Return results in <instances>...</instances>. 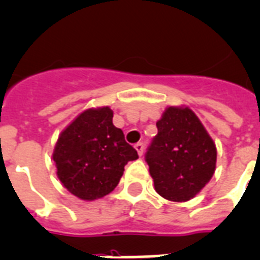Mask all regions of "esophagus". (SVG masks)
Returning a JSON list of instances; mask_svg holds the SVG:
<instances>
[{
	"mask_svg": "<svg viewBox=\"0 0 260 260\" xmlns=\"http://www.w3.org/2000/svg\"><path fill=\"white\" fill-rule=\"evenodd\" d=\"M134 147H135V150L138 151V155L142 156L143 155V151H145V145H143L142 142H138V143H137V145L134 146Z\"/></svg>",
	"mask_w": 260,
	"mask_h": 260,
	"instance_id": "obj_1",
	"label": "esophagus"
}]
</instances>
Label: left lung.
Instances as JSON below:
<instances>
[{
  "label": "left lung",
  "instance_id": "obj_1",
  "mask_svg": "<svg viewBox=\"0 0 260 260\" xmlns=\"http://www.w3.org/2000/svg\"><path fill=\"white\" fill-rule=\"evenodd\" d=\"M146 153L155 191L173 202L194 198L214 175L216 147L188 107H167Z\"/></svg>",
  "mask_w": 260,
  "mask_h": 260
}]
</instances>
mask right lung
<instances>
[{
    "instance_id": "obj_1",
    "label": "right lung",
    "mask_w": 260,
    "mask_h": 260,
    "mask_svg": "<svg viewBox=\"0 0 260 260\" xmlns=\"http://www.w3.org/2000/svg\"><path fill=\"white\" fill-rule=\"evenodd\" d=\"M137 158L123 132L113 125V111L107 106L81 113L58 137L53 153L58 179L83 201L113 191L127 162Z\"/></svg>"
}]
</instances>
